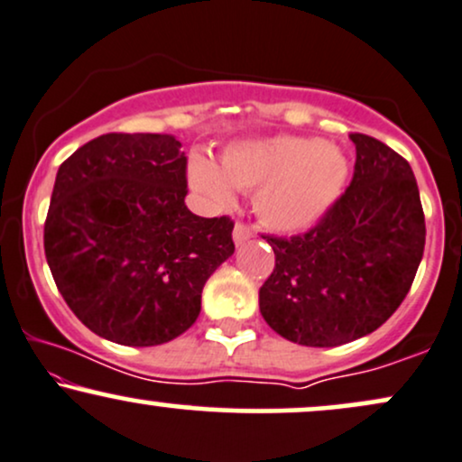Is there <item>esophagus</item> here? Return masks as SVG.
Wrapping results in <instances>:
<instances>
[{"label": "esophagus", "instance_id": "esophagus-1", "mask_svg": "<svg viewBox=\"0 0 462 462\" xmlns=\"http://www.w3.org/2000/svg\"><path fill=\"white\" fill-rule=\"evenodd\" d=\"M252 236H254V232L249 230V227H247L245 224H236V226H235V232H232V238H235L236 245H245V243H247Z\"/></svg>", "mask_w": 462, "mask_h": 462}]
</instances>
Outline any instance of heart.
Returning <instances> with one entry per match:
<instances>
[{
    "instance_id": "1",
    "label": "heart",
    "mask_w": 462,
    "mask_h": 462,
    "mask_svg": "<svg viewBox=\"0 0 462 462\" xmlns=\"http://www.w3.org/2000/svg\"><path fill=\"white\" fill-rule=\"evenodd\" d=\"M189 185L210 207H230L236 189L254 192L260 221L280 232H301L319 224L340 198L348 159L331 142L297 135H271L232 142L221 165L193 152Z\"/></svg>"
}]
</instances>
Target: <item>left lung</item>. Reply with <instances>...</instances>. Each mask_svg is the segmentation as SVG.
Listing matches in <instances>:
<instances>
[{"instance_id": "obj_1", "label": "left lung", "mask_w": 462, "mask_h": 462, "mask_svg": "<svg viewBox=\"0 0 462 462\" xmlns=\"http://www.w3.org/2000/svg\"><path fill=\"white\" fill-rule=\"evenodd\" d=\"M351 187L308 235L269 236L275 269L260 288V314L303 346H340L396 312L424 255L426 224L411 165L370 135Z\"/></svg>"}]
</instances>
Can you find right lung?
I'll return each instance as SVG.
<instances>
[{
    "instance_id": "add662e5",
    "label": "right lung",
    "mask_w": 462,
    "mask_h": 462,
    "mask_svg": "<svg viewBox=\"0 0 462 462\" xmlns=\"http://www.w3.org/2000/svg\"><path fill=\"white\" fill-rule=\"evenodd\" d=\"M185 170L168 133H107L60 165L44 255L64 301L105 340H174L199 316L208 277L235 254L227 217L187 208Z\"/></svg>"
}]
</instances>
